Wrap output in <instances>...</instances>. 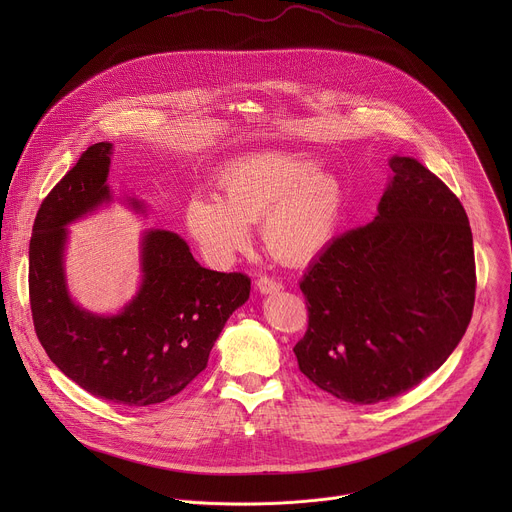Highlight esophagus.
<instances>
[{
  "label": "esophagus",
  "mask_w": 512,
  "mask_h": 512,
  "mask_svg": "<svg viewBox=\"0 0 512 512\" xmlns=\"http://www.w3.org/2000/svg\"><path fill=\"white\" fill-rule=\"evenodd\" d=\"M257 289L261 291V294H275V291L283 289V285H281L277 279H273V277L261 275V277L257 279Z\"/></svg>",
  "instance_id": "obj_1"
}]
</instances>
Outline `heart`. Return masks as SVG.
Instances as JSON below:
<instances>
[{"mask_svg": "<svg viewBox=\"0 0 512 512\" xmlns=\"http://www.w3.org/2000/svg\"><path fill=\"white\" fill-rule=\"evenodd\" d=\"M221 196H194L186 229L212 265H229L251 245L261 221L267 251L283 261H306L334 237L344 212L336 176L316 156L298 150H261L233 160L218 176Z\"/></svg>", "mask_w": 512, "mask_h": 512, "instance_id": "1", "label": "heart"}]
</instances>
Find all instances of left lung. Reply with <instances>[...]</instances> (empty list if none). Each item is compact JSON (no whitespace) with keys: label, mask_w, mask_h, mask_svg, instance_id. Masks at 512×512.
<instances>
[{"label":"left lung","mask_w":512,"mask_h":512,"mask_svg":"<svg viewBox=\"0 0 512 512\" xmlns=\"http://www.w3.org/2000/svg\"><path fill=\"white\" fill-rule=\"evenodd\" d=\"M375 221L336 237L300 281L308 330L300 371L336 399L371 405L435 373L474 310L472 231L458 196L393 156Z\"/></svg>","instance_id":"8db88e82"}]
</instances>
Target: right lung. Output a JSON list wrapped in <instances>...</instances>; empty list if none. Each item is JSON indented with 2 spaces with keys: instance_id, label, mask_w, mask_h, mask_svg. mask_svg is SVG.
<instances>
[{
  "instance_id": "1",
  "label": "right lung",
  "mask_w": 512,
  "mask_h": 512,
  "mask_svg": "<svg viewBox=\"0 0 512 512\" xmlns=\"http://www.w3.org/2000/svg\"><path fill=\"white\" fill-rule=\"evenodd\" d=\"M113 145L95 143L50 190L30 241L34 330L56 367L95 397L127 407L162 403L192 383L229 316L249 300L245 273L202 267L186 241L162 229L141 239V285L115 316L72 302L64 277L66 225L111 202ZM135 210L143 204L131 200Z\"/></svg>"
}]
</instances>
